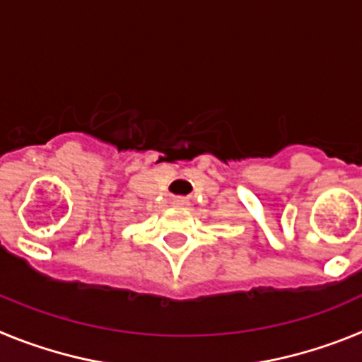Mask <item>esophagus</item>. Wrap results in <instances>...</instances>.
I'll use <instances>...</instances> for the list:
<instances>
[{"mask_svg":"<svg viewBox=\"0 0 362 362\" xmlns=\"http://www.w3.org/2000/svg\"><path fill=\"white\" fill-rule=\"evenodd\" d=\"M172 204H174L175 209H183V206H187L188 201L185 199V197H175L174 201H172Z\"/></svg>","mask_w":362,"mask_h":362,"instance_id":"obj_1","label":"esophagus"}]
</instances>
